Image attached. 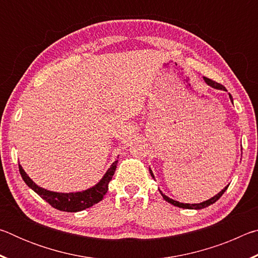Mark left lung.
<instances>
[{"label":"left lung","mask_w":258,"mask_h":258,"mask_svg":"<svg viewBox=\"0 0 258 258\" xmlns=\"http://www.w3.org/2000/svg\"><path fill=\"white\" fill-rule=\"evenodd\" d=\"M204 80H205V82H206L209 86L214 87V89H217V90H224V91H226V90H225V87H224L223 85H222V84H220V83H217V82H215V81L209 80V78H207V77H204ZM229 97H230V100H231V101H233V100H232V95H231L230 93H229ZM149 171H150L151 176H152V177H155V176H154V174H152V172H151V169H150V168H149ZM228 186H229V185H226L223 190H222L221 192H218V194H217L216 196H214L213 198L206 200V202L200 203V204H183V203H178V202H176V200H173V199H171V198H168L167 196H165L161 191H160V194H161V196H163V198L166 200V202H168L169 204H172V205H174V206H176V207H180V208H186V209H202V208H205V207L211 206V205H213L214 203L217 202V200L222 197V195L224 194L225 190L228 189Z\"/></svg>","instance_id":"obj_1"}]
</instances>
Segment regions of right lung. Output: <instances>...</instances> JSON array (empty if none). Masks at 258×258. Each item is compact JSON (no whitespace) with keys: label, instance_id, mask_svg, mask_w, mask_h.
I'll use <instances>...</instances> for the list:
<instances>
[{"label":"right lung","instance_id":"1","mask_svg":"<svg viewBox=\"0 0 258 258\" xmlns=\"http://www.w3.org/2000/svg\"><path fill=\"white\" fill-rule=\"evenodd\" d=\"M117 163L118 160L113 161L110 168L108 169L107 173L104 174V176L101 178L97 185H94L90 189L82 192H75V194H60V192H53L43 189L30 180V177L26 174V172L23 169V167L19 165V172L20 175L23 177L26 184H27L30 189H33L36 194L45 200L46 203H49L52 207L62 212H81L84 209L89 208L93 205L98 204L103 199L104 195L108 191V184L111 181L112 175L115 174Z\"/></svg>","mask_w":258,"mask_h":258}]
</instances>
